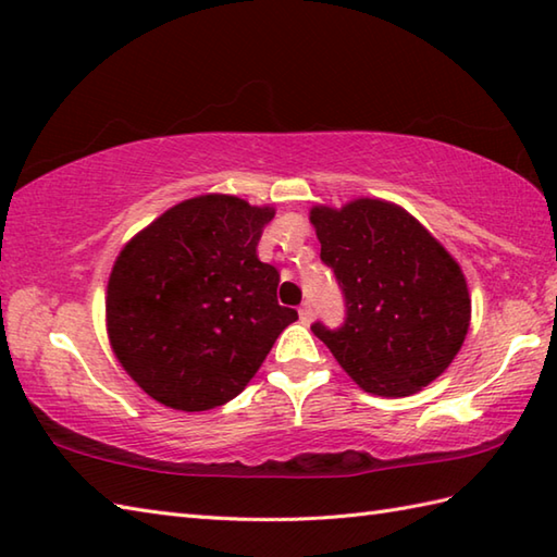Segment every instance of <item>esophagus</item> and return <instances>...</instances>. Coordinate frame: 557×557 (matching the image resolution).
<instances>
[{
  "label": "esophagus",
  "mask_w": 557,
  "mask_h": 557,
  "mask_svg": "<svg viewBox=\"0 0 557 557\" xmlns=\"http://www.w3.org/2000/svg\"><path fill=\"white\" fill-rule=\"evenodd\" d=\"M311 319H313V307H311V304H301V307H299V321L301 323H311Z\"/></svg>",
  "instance_id": "esophagus-1"
}]
</instances>
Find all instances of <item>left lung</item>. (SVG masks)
Wrapping results in <instances>:
<instances>
[{
  "instance_id": "1",
  "label": "left lung",
  "mask_w": 557,
  "mask_h": 557,
  "mask_svg": "<svg viewBox=\"0 0 557 557\" xmlns=\"http://www.w3.org/2000/svg\"><path fill=\"white\" fill-rule=\"evenodd\" d=\"M311 224L345 297L341 329L315 321L313 335L367 394L400 398L428 386L471 323L459 263L416 216L384 200L319 205Z\"/></svg>"
}]
</instances>
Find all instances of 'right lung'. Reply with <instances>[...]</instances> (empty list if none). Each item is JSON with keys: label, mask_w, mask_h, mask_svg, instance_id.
<instances>
[{"label": "right lung", "mask_w": 557, "mask_h": 557, "mask_svg": "<svg viewBox=\"0 0 557 557\" xmlns=\"http://www.w3.org/2000/svg\"><path fill=\"white\" fill-rule=\"evenodd\" d=\"M275 216L234 195H200L129 242L108 280L113 352L163 406L200 412L236 398L297 311L280 307L258 242Z\"/></svg>", "instance_id": "obj_1"}]
</instances>
